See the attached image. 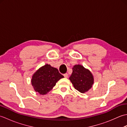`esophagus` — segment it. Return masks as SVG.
Wrapping results in <instances>:
<instances>
[{
  "label": "esophagus",
  "mask_w": 127,
  "mask_h": 127,
  "mask_svg": "<svg viewBox=\"0 0 127 127\" xmlns=\"http://www.w3.org/2000/svg\"><path fill=\"white\" fill-rule=\"evenodd\" d=\"M63 75H64V77H65V78H68V74H67V73H66V74H64Z\"/></svg>",
  "instance_id": "34e87169"
}]
</instances>
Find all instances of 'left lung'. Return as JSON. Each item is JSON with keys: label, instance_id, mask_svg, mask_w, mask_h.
Returning a JSON list of instances; mask_svg holds the SVG:
<instances>
[{"label": "left lung", "instance_id": "1", "mask_svg": "<svg viewBox=\"0 0 127 127\" xmlns=\"http://www.w3.org/2000/svg\"><path fill=\"white\" fill-rule=\"evenodd\" d=\"M69 80L74 88L82 93L91 89L94 83V77L91 72L79 64L72 68V72Z\"/></svg>", "mask_w": 127, "mask_h": 127}]
</instances>
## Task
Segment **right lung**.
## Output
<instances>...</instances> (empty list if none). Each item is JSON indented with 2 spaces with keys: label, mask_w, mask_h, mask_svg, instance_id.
I'll return each mask as SVG.
<instances>
[{
  "label": "right lung",
  "mask_w": 127,
  "mask_h": 127,
  "mask_svg": "<svg viewBox=\"0 0 127 127\" xmlns=\"http://www.w3.org/2000/svg\"><path fill=\"white\" fill-rule=\"evenodd\" d=\"M63 77L57 69L47 64L33 74L31 82L35 91L44 95L49 92L57 81Z\"/></svg>",
  "instance_id": "1"
}]
</instances>
